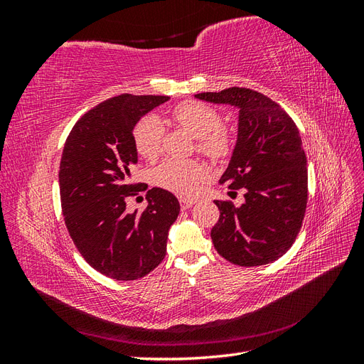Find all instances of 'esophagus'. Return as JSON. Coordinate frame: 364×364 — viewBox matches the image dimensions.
Returning a JSON list of instances; mask_svg holds the SVG:
<instances>
[{
	"label": "esophagus",
	"instance_id": "obj_1",
	"mask_svg": "<svg viewBox=\"0 0 364 364\" xmlns=\"http://www.w3.org/2000/svg\"><path fill=\"white\" fill-rule=\"evenodd\" d=\"M181 206L182 209H188L196 203V199H188V197H181Z\"/></svg>",
	"mask_w": 364,
	"mask_h": 364
}]
</instances>
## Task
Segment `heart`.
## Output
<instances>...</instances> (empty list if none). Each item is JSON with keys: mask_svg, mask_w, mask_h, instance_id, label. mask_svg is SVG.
Returning <instances> with one entry per match:
<instances>
[{"mask_svg": "<svg viewBox=\"0 0 364 364\" xmlns=\"http://www.w3.org/2000/svg\"><path fill=\"white\" fill-rule=\"evenodd\" d=\"M171 119L199 139V149L209 158H222L229 150V136L220 127V117L213 107L197 102H183L171 111ZM164 127L159 118H142L134 129V144L141 158L156 159L161 151ZM208 170L197 161L165 159L153 171V179L161 188L178 196L190 197L200 190Z\"/></svg>", "mask_w": 364, "mask_h": 364, "instance_id": "b5f03b06", "label": "heart"}]
</instances>
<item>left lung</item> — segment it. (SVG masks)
Instances as JSON below:
<instances>
[{"instance_id": "left-lung-1", "label": "left lung", "mask_w": 364, "mask_h": 364, "mask_svg": "<svg viewBox=\"0 0 364 364\" xmlns=\"http://www.w3.org/2000/svg\"><path fill=\"white\" fill-rule=\"evenodd\" d=\"M196 98L238 109L235 147L220 178L245 190V203L214 200L220 218L211 230L215 250L237 266L277 261L299 234L308 200L306 156L289 114L261 92L228 87Z\"/></svg>"}]
</instances>
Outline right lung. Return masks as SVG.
Instances as JSON below:
<instances>
[{
    "instance_id": "obj_1",
    "label": "right lung",
    "mask_w": 364,
    "mask_h": 364,
    "mask_svg": "<svg viewBox=\"0 0 364 364\" xmlns=\"http://www.w3.org/2000/svg\"><path fill=\"white\" fill-rule=\"evenodd\" d=\"M165 95L123 94L86 112L65 142L59 186L65 225L85 261L117 281L146 277L164 259L181 205L167 190L147 191L144 211H126L135 196L134 129Z\"/></svg>"
}]
</instances>
